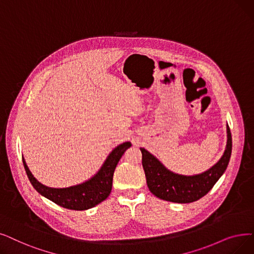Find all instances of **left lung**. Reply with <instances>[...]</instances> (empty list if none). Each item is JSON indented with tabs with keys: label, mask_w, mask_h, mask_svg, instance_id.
<instances>
[{
	"label": "left lung",
	"mask_w": 254,
	"mask_h": 254,
	"mask_svg": "<svg viewBox=\"0 0 254 254\" xmlns=\"http://www.w3.org/2000/svg\"><path fill=\"white\" fill-rule=\"evenodd\" d=\"M227 141L222 157L209 169L199 174L184 175L175 173L164 166V164L147 149L140 147L142 166L144 169L149 191L160 199L189 203L206 195L225 172L233 148V139L228 125L226 126Z\"/></svg>",
	"instance_id": "8db88e82"
}]
</instances>
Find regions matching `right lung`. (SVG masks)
I'll return each instance as SVG.
<instances>
[{
	"instance_id": "add662e5",
	"label": "right lung",
	"mask_w": 254,
	"mask_h": 254,
	"mask_svg": "<svg viewBox=\"0 0 254 254\" xmlns=\"http://www.w3.org/2000/svg\"><path fill=\"white\" fill-rule=\"evenodd\" d=\"M130 146L131 143L129 141L117 145L108 154L101 168L90 179L67 188H52L41 184L30 171L24 157L23 163L30 183L41 196L62 207L74 211H85L107 199L112 190L113 174L117 164L125 151Z\"/></svg>"
}]
</instances>
